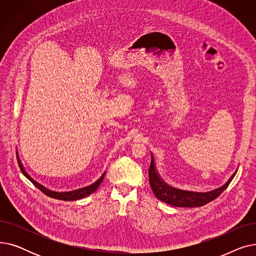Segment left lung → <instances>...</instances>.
Returning <instances> with one entry per match:
<instances>
[{
  "instance_id": "left-lung-1",
  "label": "left lung",
  "mask_w": 256,
  "mask_h": 256,
  "mask_svg": "<svg viewBox=\"0 0 256 256\" xmlns=\"http://www.w3.org/2000/svg\"><path fill=\"white\" fill-rule=\"evenodd\" d=\"M236 171L232 174V178L227 180L225 184L210 192L197 193V192L182 191L166 184L162 180V178H160L158 173L154 168V158L152 156V163L148 170V176H150V184L152 186V190L154 196L160 201L166 202L167 204L178 206V208H198L210 202V201L214 199H216L226 189L228 184H230V182L236 176Z\"/></svg>"
}]
</instances>
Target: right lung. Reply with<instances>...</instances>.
Segmentation results:
<instances>
[{
	"instance_id": "obj_1",
	"label": "right lung",
	"mask_w": 256,
	"mask_h": 256,
	"mask_svg": "<svg viewBox=\"0 0 256 256\" xmlns=\"http://www.w3.org/2000/svg\"><path fill=\"white\" fill-rule=\"evenodd\" d=\"M16 156H18V166H20V170H22V174H24V176L26 178L30 180L33 182V184H34V186H36L38 188V189H39L40 191H42V193H44L46 196L52 197V198H55V199L64 200V201H72V200H78V199L84 198V197H86V196H88V195L92 194L93 192H96V191L98 190V188L100 186V182H102V180H104V174H106V172H104V173L102 174V176H100V178L96 182L92 184H90V186H86V188H82V189H78V190L72 191V192H63V193H59V192H52V191H50V190H46L44 186L37 184L35 180H33L29 176V174L26 173V172L24 170V167H22V163H20V158H18V152H16Z\"/></svg>"
}]
</instances>
